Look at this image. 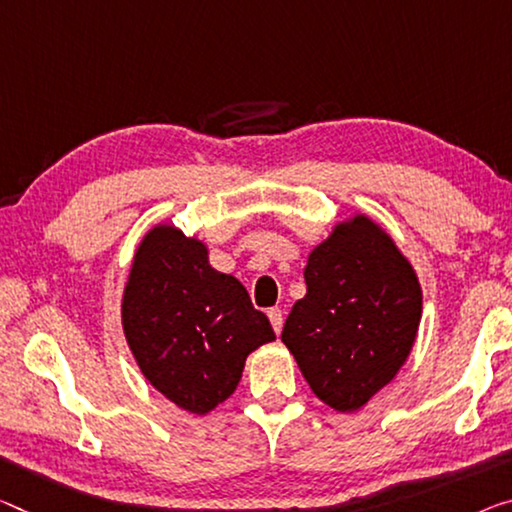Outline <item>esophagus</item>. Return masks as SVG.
<instances>
[{"label": "esophagus", "mask_w": 512, "mask_h": 512, "mask_svg": "<svg viewBox=\"0 0 512 512\" xmlns=\"http://www.w3.org/2000/svg\"><path fill=\"white\" fill-rule=\"evenodd\" d=\"M267 318H270L272 327H274V332L279 334V332H281V327H283V313H281L279 306H274V309L267 311Z\"/></svg>", "instance_id": "1"}]
</instances>
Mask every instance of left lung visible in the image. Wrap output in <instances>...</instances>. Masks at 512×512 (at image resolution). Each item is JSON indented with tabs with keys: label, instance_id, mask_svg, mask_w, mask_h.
<instances>
[{
	"label": "left lung",
	"instance_id": "obj_1",
	"mask_svg": "<svg viewBox=\"0 0 512 512\" xmlns=\"http://www.w3.org/2000/svg\"><path fill=\"white\" fill-rule=\"evenodd\" d=\"M306 295L283 325L313 393L338 412H355L393 380L421 320L419 279L371 219L359 215L311 251Z\"/></svg>",
	"mask_w": 512,
	"mask_h": 512
}]
</instances>
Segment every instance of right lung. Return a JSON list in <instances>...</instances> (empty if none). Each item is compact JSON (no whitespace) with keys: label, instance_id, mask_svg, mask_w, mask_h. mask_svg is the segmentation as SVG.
Wrapping results in <instances>:
<instances>
[{"label":"right lung","instance_id":"1","mask_svg":"<svg viewBox=\"0 0 512 512\" xmlns=\"http://www.w3.org/2000/svg\"><path fill=\"white\" fill-rule=\"evenodd\" d=\"M123 329L146 380L192 414L224 403L249 352L274 341L245 286L210 267L206 245L174 226H155L137 249Z\"/></svg>","mask_w":512,"mask_h":512}]
</instances>
